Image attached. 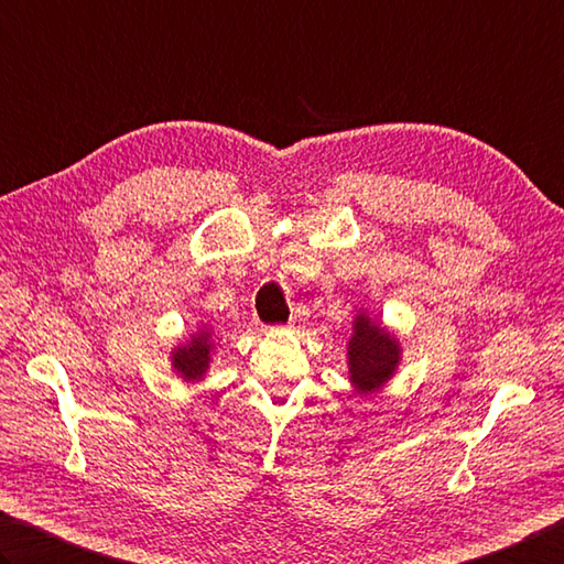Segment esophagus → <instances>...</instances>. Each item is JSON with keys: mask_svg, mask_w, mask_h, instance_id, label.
<instances>
[{"mask_svg": "<svg viewBox=\"0 0 564 564\" xmlns=\"http://www.w3.org/2000/svg\"><path fill=\"white\" fill-rule=\"evenodd\" d=\"M302 322H304V314H302V312H294V314L290 316V322H286V326L296 328V326H302Z\"/></svg>", "mask_w": 564, "mask_h": 564, "instance_id": "obj_1", "label": "esophagus"}]
</instances>
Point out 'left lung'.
<instances>
[{"instance_id": "left-lung-1", "label": "left lung", "mask_w": 564, "mask_h": 564, "mask_svg": "<svg viewBox=\"0 0 564 564\" xmlns=\"http://www.w3.org/2000/svg\"><path fill=\"white\" fill-rule=\"evenodd\" d=\"M400 348L395 338L382 332L378 324L360 314L356 318L354 338L348 344V366L350 380L358 390H373L382 386L398 366Z\"/></svg>"}]
</instances>
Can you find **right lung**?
<instances>
[{"label":"right lung","instance_id":"1","mask_svg":"<svg viewBox=\"0 0 564 564\" xmlns=\"http://www.w3.org/2000/svg\"><path fill=\"white\" fill-rule=\"evenodd\" d=\"M208 354H210L208 334H200L188 346L176 350V354H174V368L186 380H196V378L204 376V370L208 366Z\"/></svg>","mask_w":564,"mask_h":564}]
</instances>
